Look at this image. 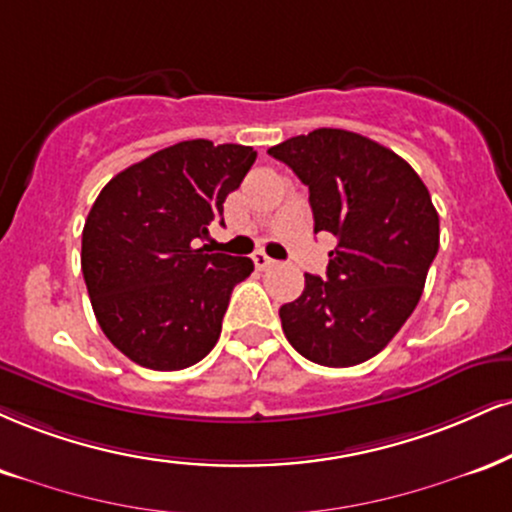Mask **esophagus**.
<instances>
[{
	"label": "esophagus",
	"mask_w": 512,
	"mask_h": 512,
	"mask_svg": "<svg viewBox=\"0 0 512 512\" xmlns=\"http://www.w3.org/2000/svg\"><path fill=\"white\" fill-rule=\"evenodd\" d=\"M252 260H255L257 269H267V267H272V264H274L272 257H269L267 252H262V250L255 252V255H252Z\"/></svg>",
	"instance_id": "obj_1"
}]
</instances>
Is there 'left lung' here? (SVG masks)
<instances>
[{
    "mask_svg": "<svg viewBox=\"0 0 512 512\" xmlns=\"http://www.w3.org/2000/svg\"><path fill=\"white\" fill-rule=\"evenodd\" d=\"M310 188L315 233L336 236L326 281L279 310L288 343L324 367H353L389 346L412 315L439 252V214L415 169L360 133L317 128L269 147Z\"/></svg>",
    "mask_w": 512,
    "mask_h": 512,
    "instance_id": "left-lung-1",
    "label": "left lung"
}]
</instances>
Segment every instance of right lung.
I'll list each match as a JSON object with an SVG mask.
<instances>
[{"label":"right lung","mask_w":512,"mask_h":512,"mask_svg":"<svg viewBox=\"0 0 512 512\" xmlns=\"http://www.w3.org/2000/svg\"><path fill=\"white\" fill-rule=\"evenodd\" d=\"M257 152L183 140L116 174L83 229L80 267L104 336L135 365L176 372L219 341L221 319L250 257L195 248Z\"/></svg>","instance_id":"1"}]
</instances>
